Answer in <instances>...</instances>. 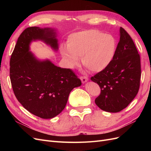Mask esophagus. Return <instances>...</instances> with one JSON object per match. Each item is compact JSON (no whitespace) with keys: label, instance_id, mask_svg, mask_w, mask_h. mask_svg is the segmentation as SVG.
Here are the masks:
<instances>
[{"label":"esophagus","instance_id":"obj_1","mask_svg":"<svg viewBox=\"0 0 151 151\" xmlns=\"http://www.w3.org/2000/svg\"><path fill=\"white\" fill-rule=\"evenodd\" d=\"M80 79H81L82 83H86L87 81H88V78L87 77H86V76H81L80 77Z\"/></svg>","mask_w":151,"mask_h":151}]
</instances>
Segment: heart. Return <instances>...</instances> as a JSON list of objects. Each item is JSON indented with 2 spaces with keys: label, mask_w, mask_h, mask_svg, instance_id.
I'll use <instances>...</instances> for the list:
<instances>
[{
  "label": "heart",
  "mask_w": 151,
  "mask_h": 151,
  "mask_svg": "<svg viewBox=\"0 0 151 151\" xmlns=\"http://www.w3.org/2000/svg\"><path fill=\"white\" fill-rule=\"evenodd\" d=\"M116 42L110 35L96 29H88L71 34L67 47L62 46L60 53L67 65L73 68L82 62L93 72L103 71L110 65L115 55Z\"/></svg>",
  "instance_id": "b5f03b06"
}]
</instances>
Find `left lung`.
Listing matches in <instances>:
<instances>
[{"instance_id": "8db88e82", "label": "left lung", "mask_w": 151, "mask_h": 151, "mask_svg": "<svg viewBox=\"0 0 151 151\" xmlns=\"http://www.w3.org/2000/svg\"><path fill=\"white\" fill-rule=\"evenodd\" d=\"M115 55L106 69L91 77L101 88L95 103L102 110L116 113L129 105L138 93L141 77L140 58L129 33L120 27Z\"/></svg>"}]
</instances>
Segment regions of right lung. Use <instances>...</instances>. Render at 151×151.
I'll use <instances>...</instances> for the list:
<instances>
[{
	"label": "right lung",
	"mask_w": 151,
	"mask_h": 151,
	"mask_svg": "<svg viewBox=\"0 0 151 151\" xmlns=\"http://www.w3.org/2000/svg\"><path fill=\"white\" fill-rule=\"evenodd\" d=\"M55 30L29 27L18 38L10 59V79L17 99L26 109L44 119L52 118L65 108L70 91L81 85L70 68L38 60L31 52L32 41L42 40L54 50L58 48Z\"/></svg>",
	"instance_id": "1"
}]
</instances>
